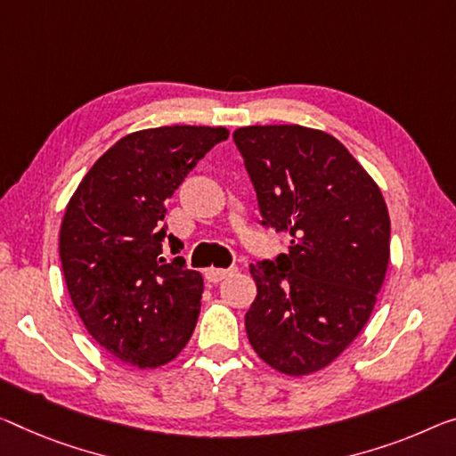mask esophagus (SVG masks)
Wrapping results in <instances>:
<instances>
[{
  "instance_id": "obj_1",
  "label": "esophagus",
  "mask_w": 456,
  "mask_h": 456,
  "mask_svg": "<svg viewBox=\"0 0 456 456\" xmlns=\"http://www.w3.org/2000/svg\"><path fill=\"white\" fill-rule=\"evenodd\" d=\"M236 269H216V267H209V269H206V279L209 283H220L224 277H228V275H232Z\"/></svg>"
}]
</instances>
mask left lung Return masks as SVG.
Wrapping results in <instances>:
<instances>
[{
    "instance_id": "obj_1",
    "label": "left lung",
    "mask_w": 456,
    "mask_h": 456,
    "mask_svg": "<svg viewBox=\"0 0 456 456\" xmlns=\"http://www.w3.org/2000/svg\"><path fill=\"white\" fill-rule=\"evenodd\" d=\"M232 136L263 226L289 236L287 255L250 265L248 340L279 373H316L373 314L389 263L387 206L373 177L326 132L279 124Z\"/></svg>"
}]
</instances>
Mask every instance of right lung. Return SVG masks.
Here are the masks:
<instances>
[{"instance_id": "add662e5", "label": "right lung", "mask_w": 456, "mask_h": 456, "mask_svg": "<svg viewBox=\"0 0 456 456\" xmlns=\"http://www.w3.org/2000/svg\"><path fill=\"white\" fill-rule=\"evenodd\" d=\"M212 126H160L124 136L95 160L69 200L59 248L69 296L97 345L155 369L191 338L204 279L167 236L165 201L206 152L228 138Z\"/></svg>"}]
</instances>
